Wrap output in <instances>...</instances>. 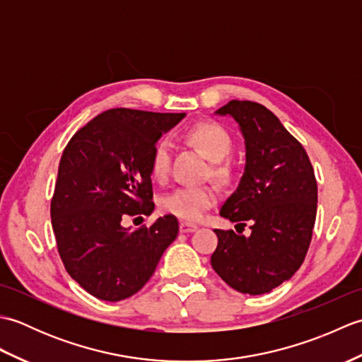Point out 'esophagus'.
Returning a JSON list of instances; mask_svg holds the SVG:
<instances>
[{
    "label": "esophagus",
    "mask_w": 362,
    "mask_h": 362,
    "mask_svg": "<svg viewBox=\"0 0 362 362\" xmlns=\"http://www.w3.org/2000/svg\"><path fill=\"white\" fill-rule=\"evenodd\" d=\"M180 233H193L197 230V226L194 224H189V222H180Z\"/></svg>",
    "instance_id": "34e87169"
}]
</instances>
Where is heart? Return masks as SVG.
<instances>
[{
	"label": "heart",
	"mask_w": 362,
	"mask_h": 362,
	"mask_svg": "<svg viewBox=\"0 0 362 362\" xmlns=\"http://www.w3.org/2000/svg\"><path fill=\"white\" fill-rule=\"evenodd\" d=\"M189 140L211 160V175L221 183L232 179V168L227 158L233 152V136L228 130L218 122H202L188 132ZM173 143L168 136H161L156 143L151 153V174L157 182H165L171 169ZM216 204V193L209 185L180 187L165 194L160 201V209L168 214L183 219L197 221L204 216L206 210Z\"/></svg>",
	"instance_id": "1"
}]
</instances>
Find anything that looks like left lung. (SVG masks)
Here are the masks:
<instances>
[{
    "instance_id": "obj_1",
    "label": "left lung",
    "mask_w": 362,
    "mask_h": 362,
    "mask_svg": "<svg viewBox=\"0 0 362 362\" xmlns=\"http://www.w3.org/2000/svg\"><path fill=\"white\" fill-rule=\"evenodd\" d=\"M245 140V171L221 216L252 233L214 230L211 266L228 286L259 296L289 280L308 252L317 211V182L308 153L264 105L230 101Z\"/></svg>"
}]
</instances>
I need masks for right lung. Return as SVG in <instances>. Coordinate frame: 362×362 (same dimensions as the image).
Instances as JSON below:
<instances>
[{
	"mask_svg": "<svg viewBox=\"0 0 362 362\" xmlns=\"http://www.w3.org/2000/svg\"><path fill=\"white\" fill-rule=\"evenodd\" d=\"M185 113L110 109L68 141L51 199L57 250L88 294L119 302L140 291L179 233L173 214L129 230L122 221L153 210L151 153Z\"/></svg>",
	"mask_w": 362,
	"mask_h": 362,
	"instance_id": "right-lung-1",
	"label": "right lung"
}]
</instances>
